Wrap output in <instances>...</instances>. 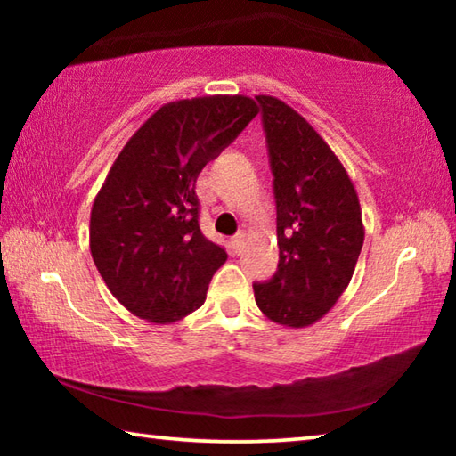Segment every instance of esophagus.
I'll return each mask as SVG.
<instances>
[{
  "instance_id": "esophagus-1",
  "label": "esophagus",
  "mask_w": 456,
  "mask_h": 456,
  "mask_svg": "<svg viewBox=\"0 0 456 456\" xmlns=\"http://www.w3.org/2000/svg\"><path fill=\"white\" fill-rule=\"evenodd\" d=\"M245 241H247V237H245V233H237V235H233L231 237V249H233V253L235 256H239V253L243 251V247H245Z\"/></svg>"
}]
</instances>
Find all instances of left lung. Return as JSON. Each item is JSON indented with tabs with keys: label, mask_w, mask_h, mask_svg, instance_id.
<instances>
[{
	"label": "left lung",
	"mask_w": 456,
	"mask_h": 456,
	"mask_svg": "<svg viewBox=\"0 0 456 456\" xmlns=\"http://www.w3.org/2000/svg\"><path fill=\"white\" fill-rule=\"evenodd\" d=\"M256 100L273 175L280 264L253 291L269 320L304 328L348 288L364 245L360 203L336 154L293 108L273 96Z\"/></svg>",
	"instance_id": "obj_1"
}]
</instances>
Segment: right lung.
I'll return each mask as SVG.
<instances>
[{"label":"right lung","mask_w":456,"mask_h":456,"mask_svg":"<svg viewBox=\"0 0 456 456\" xmlns=\"http://www.w3.org/2000/svg\"><path fill=\"white\" fill-rule=\"evenodd\" d=\"M245 96L159 108L114 160L90 215V251L112 296L149 322L203 305L225 247L199 227L197 176L257 117Z\"/></svg>","instance_id":"add662e5"}]
</instances>
